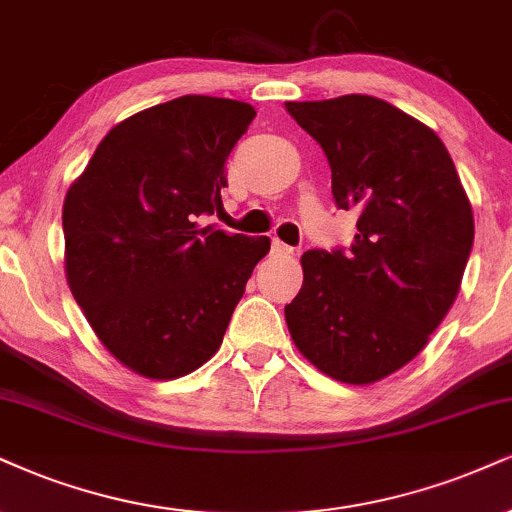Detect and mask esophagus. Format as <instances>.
I'll use <instances>...</instances> for the list:
<instances>
[{"label":"esophagus","mask_w":512,"mask_h":512,"mask_svg":"<svg viewBox=\"0 0 512 512\" xmlns=\"http://www.w3.org/2000/svg\"><path fill=\"white\" fill-rule=\"evenodd\" d=\"M273 254H294V249L285 242H280V239H273Z\"/></svg>","instance_id":"obj_1"}]
</instances>
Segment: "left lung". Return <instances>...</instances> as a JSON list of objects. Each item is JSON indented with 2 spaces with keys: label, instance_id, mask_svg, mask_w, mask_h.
<instances>
[{
  "label": "left lung",
  "instance_id": "8db88e82",
  "mask_svg": "<svg viewBox=\"0 0 512 512\" xmlns=\"http://www.w3.org/2000/svg\"><path fill=\"white\" fill-rule=\"evenodd\" d=\"M287 111L323 147L334 204L358 213L349 249L301 256L287 327L325 375L377 382L418 356L456 299L475 239L468 194L437 132L382 99Z\"/></svg>",
  "mask_w": 512,
  "mask_h": 512
}]
</instances>
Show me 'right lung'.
<instances>
[{
  "label": "right lung",
  "instance_id": "right-lung-1",
  "mask_svg": "<svg viewBox=\"0 0 512 512\" xmlns=\"http://www.w3.org/2000/svg\"><path fill=\"white\" fill-rule=\"evenodd\" d=\"M254 106L187 94L118 123L63 201L66 275L92 330L130 370L204 365L268 237L199 227L223 206L225 161Z\"/></svg>",
  "mask_w": 512,
  "mask_h": 512
}]
</instances>
